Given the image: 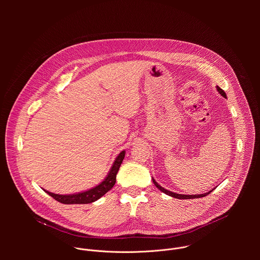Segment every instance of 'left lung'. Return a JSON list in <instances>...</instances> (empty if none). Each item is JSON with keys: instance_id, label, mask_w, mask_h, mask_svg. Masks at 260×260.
I'll return each instance as SVG.
<instances>
[{"instance_id": "left-lung-1", "label": "left lung", "mask_w": 260, "mask_h": 260, "mask_svg": "<svg viewBox=\"0 0 260 260\" xmlns=\"http://www.w3.org/2000/svg\"><path fill=\"white\" fill-rule=\"evenodd\" d=\"M217 90L219 91V93L221 94V95H223L224 98H226V94H225V92L222 90L219 86H217ZM153 180V183H154V185L155 186L159 189V190H161L164 193H166V194H168V196H170V197H172V198H175V199H179V200H189V199H199V198H204V197H207L208 194H210L211 192H212V190L211 191H209V192H207V193H204V194H197V196H182V194H178V193H175V192H172V191H169V190H167V189H165V188H162L160 185L154 180V179H152Z\"/></svg>"}]
</instances>
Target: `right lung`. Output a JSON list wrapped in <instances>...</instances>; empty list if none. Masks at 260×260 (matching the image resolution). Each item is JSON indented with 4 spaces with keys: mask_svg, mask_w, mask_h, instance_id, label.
Listing matches in <instances>:
<instances>
[{
    "mask_svg": "<svg viewBox=\"0 0 260 260\" xmlns=\"http://www.w3.org/2000/svg\"><path fill=\"white\" fill-rule=\"evenodd\" d=\"M125 151L120 152V154L116 157L112 168H111L108 176L106 179L100 184L98 186H95L92 189H89L85 192L81 193H76V194H70V196H61V194H55L49 191H46L50 197H52L55 201L66 204V205H71V204H90L102 198L105 193H107L111 188L114 186V184L116 182V175L118 173V170L122 164V160L124 158Z\"/></svg>",
    "mask_w": 260,
    "mask_h": 260,
    "instance_id": "obj_1",
    "label": "right lung"
}]
</instances>
